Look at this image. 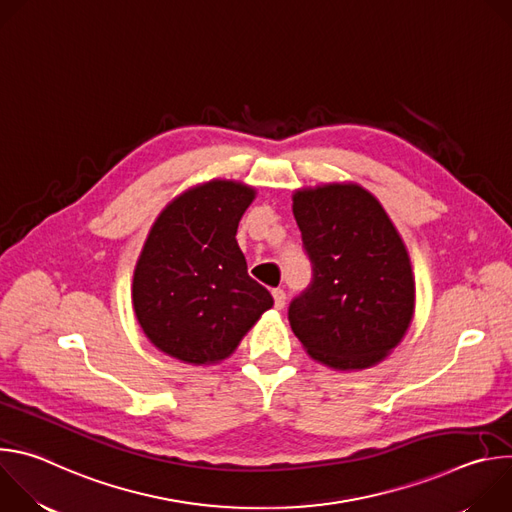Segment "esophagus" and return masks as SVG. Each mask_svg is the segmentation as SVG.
Returning <instances> with one entry per match:
<instances>
[{
	"instance_id": "obj_1",
	"label": "esophagus",
	"mask_w": 512,
	"mask_h": 512,
	"mask_svg": "<svg viewBox=\"0 0 512 512\" xmlns=\"http://www.w3.org/2000/svg\"><path fill=\"white\" fill-rule=\"evenodd\" d=\"M271 294H273V304H275V308L281 310V308L285 306V291H283V289H273Z\"/></svg>"
}]
</instances>
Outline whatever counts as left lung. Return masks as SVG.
Here are the masks:
<instances>
[{
    "label": "left lung",
    "mask_w": 512,
    "mask_h": 512,
    "mask_svg": "<svg viewBox=\"0 0 512 512\" xmlns=\"http://www.w3.org/2000/svg\"><path fill=\"white\" fill-rule=\"evenodd\" d=\"M312 283L289 304V326L308 354L336 371L381 362L415 308L409 253L381 202L358 184L294 194Z\"/></svg>",
    "instance_id": "8db88e82"
}]
</instances>
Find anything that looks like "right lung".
<instances>
[{"instance_id":"1","label":"right lung","mask_w":512,"mask_h":512,"mask_svg":"<svg viewBox=\"0 0 512 512\" xmlns=\"http://www.w3.org/2000/svg\"><path fill=\"white\" fill-rule=\"evenodd\" d=\"M255 190L210 180L174 198L156 218L133 271V310L150 342L188 364L231 356L273 306L249 277L235 239Z\"/></svg>"}]
</instances>
